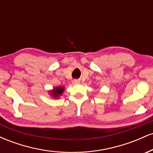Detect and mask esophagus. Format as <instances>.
<instances>
[{
	"mask_svg": "<svg viewBox=\"0 0 153 153\" xmlns=\"http://www.w3.org/2000/svg\"><path fill=\"white\" fill-rule=\"evenodd\" d=\"M73 84H74V85H76V84H78L80 83V81L79 80H73Z\"/></svg>",
	"mask_w": 153,
	"mask_h": 153,
	"instance_id": "esophagus-1",
	"label": "esophagus"
}]
</instances>
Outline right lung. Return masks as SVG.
Instances as JSON below:
<instances>
[{"label": "right lung", "instance_id": "obj_1", "mask_svg": "<svg viewBox=\"0 0 153 153\" xmlns=\"http://www.w3.org/2000/svg\"><path fill=\"white\" fill-rule=\"evenodd\" d=\"M64 91L65 88L63 86H57L53 88V90L50 91V94L51 95V96H52L54 99H58V98L62 96Z\"/></svg>", "mask_w": 153, "mask_h": 153}]
</instances>
